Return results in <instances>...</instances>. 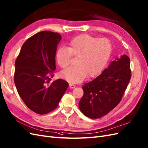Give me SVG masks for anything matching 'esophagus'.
Listing matches in <instances>:
<instances>
[{"instance_id": "34e87169", "label": "esophagus", "mask_w": 148, "mask_h": 148, "mask_svg": "<svg viewBox=\"0 0 148 148\" xmlns=\"http://www.w3.org/2000/svg\"><path fill=\"white\" fill-rule=\"evenodd\" d=\"M75 87V85L73 84H69V88H74Z\"/></svg>"}]
</instances>
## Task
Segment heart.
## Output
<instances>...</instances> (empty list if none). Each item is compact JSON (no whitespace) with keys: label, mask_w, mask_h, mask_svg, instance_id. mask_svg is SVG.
<instances>
[{"label":"heart","mask_w":148,"mask_h":148,"mask_svg":"<svg viewBox=\"0 0 148 148\" xmlns=\"http://www.w3.org/2000/svg\"><path fill=\"white\" fill-rule=\"evenodd\" d=\"M111 51V42L106 38L88 34L73 38L68 47H60L56 52L57 63L62 69L68 67L72 56L76 58L75 66L61 72V77L69 82H81L87 75L94 77L106 66Z\"/></svg>","instance_id":"obj_1"}]
</instances>
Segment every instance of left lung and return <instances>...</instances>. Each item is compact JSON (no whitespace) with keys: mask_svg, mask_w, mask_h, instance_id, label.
I'll use <instances>...</instances> for the list:
<instances>
[{"mask_svg":"<svg viewBox=\"0 0 148 148\" xmlns=\"http://www.w3.org/2000/svg\"><path fill=\"white\" fill-rule=\"evenodd\" d=\"M131 77L130 58L123 55L82 87L84 95L79 103L80 111L91 119L105 116L121 102Z\"/></svg>","mask_w":148,"mask_h":148,"instance_id":"left-lung-1","label":"left lung"}]
</instances>
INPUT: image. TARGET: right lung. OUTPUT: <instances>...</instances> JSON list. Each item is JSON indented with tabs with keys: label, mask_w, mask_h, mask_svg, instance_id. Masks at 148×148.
<instances>
[{
	"label": "right lung",
	"mask_w": 148,
	"mask_h": 148,
	"mask_svg": "<svg viewBox=\"0 0 148 148\" xmlns=\"http://www.w3.org/2000/svg\"><path fill=\"white\" fill-rule=\"evenodd\" d=\"M61 40L57 32H38L24 43L15 61L14 82L18 93L27 107L38 114L56 109L68 87V83L63 79L50 83Z\"/></svg>",
	"instance_id": "obj_1"
}]
</instances>
